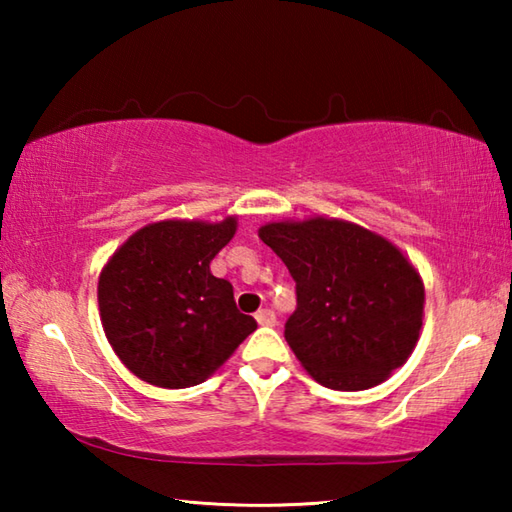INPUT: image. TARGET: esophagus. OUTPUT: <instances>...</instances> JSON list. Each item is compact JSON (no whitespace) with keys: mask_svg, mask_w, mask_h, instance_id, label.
Segmentation results:
<instances>
[{"mask_svg":"<svg viewBox=\"0 0 512 512\" xmlns=\"http://www.w3.org/2000/svg\"><path fill=\"white\" fill-rule=\"evenodd\" d=\"M255 320H257L259 325H264V327H273L277 323L273 309H259L257 314H255Z\"/></svg>","mask_w":512,"mask_h":512,"instance_id":"esophagus-1","label":"esophagus"}]
</instances>
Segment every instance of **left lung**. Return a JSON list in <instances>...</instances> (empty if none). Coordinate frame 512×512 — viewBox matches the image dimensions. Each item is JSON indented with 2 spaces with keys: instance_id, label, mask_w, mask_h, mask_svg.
Returning a JSON list of instances; mask_svg holds the SVG:
<instances>
[{
  "instance_id": "obj_1",
  "label": "left lung",
  "mask_w": 512,
  "mask_h": 512,
  "mask_svg": "<svg viewBox=\"0 0 512 512\" xmlns=\"http://www.w3.org/2000/svg\"><path fill=\"white\" fill-rule=\"evenodd\" d=\"M259 239L287 264L298 307L284 339L318 384L366 391L411 357L424 287L391 241L339 219L282 221Z\"/></svg>"
}]
</instances>
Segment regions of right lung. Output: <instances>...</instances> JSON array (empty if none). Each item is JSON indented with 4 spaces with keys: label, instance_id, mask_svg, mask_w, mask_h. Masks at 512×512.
Listing matches in <instances>:
<instances>
[{
    "label": "right lung",
    "instance_id": "right-lung-1",
    "mask_svg": "<svg viewBox=\"0 0 512 512\" xmlns=\"http://www.w3.org/2000/svg\"><path fill=\"white\" fill-rule=\"evenodd\" d=\"M235 230V216L151 223L103 266V332L133 375L160 388L196 386L255 332L232 284L210 271Z\"/></svg>",
    "mask_w": 512,
    "mask_h": 512
}]
</instances>
